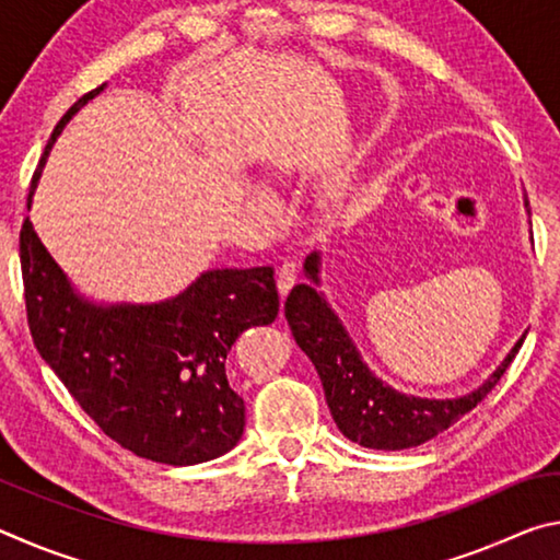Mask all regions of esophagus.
<instances>
[{
	"mask_svg": "<svg viewBox=\"0 0 560 560\" xmlns=\"http://www.w3.org/2000/svg\"><path fill=\"white\" fill-rule=\"evenodd\" d=\"M293 283H296V261L283 259L279 271H277V287L281 293H289Z\"/></svg>",
	"mask_w": 560,
	"mask_h": 560,
	"instance_id": "esophagus-1",
	"label": "esophagus"
}]
</instances>
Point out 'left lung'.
I'll return each instance as SVG.
<instances>
[{"label":"left lung","instance_id":"1","mask_svg":"<svg viewBox=\"0 0 560 560\" xmlns=\"http://www.w3.org/2000/svg\"><path fill=\"white\" fill-rule=\"evenodd\" d=\"M306 273L318 281L316 252L308 254ZM283 314H287L299 348L316 365L338 430L348 440L373 450L417 447L459 422L471 407H477L494 390L526 338L524 336L511 348L499 371L471 395H464L459 400H417V397H405L390 390L371 375L343 326L338 324L334 311L326 306L314 287L308 283L293 287Z\"/></svg>","mask_w":560,"mask_h":560}]
</instances>
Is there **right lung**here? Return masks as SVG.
Returning <instances> with one entry per match:
<instances>
[{
    "label": "right lung",
    "instance_id": "obj_1",
    "mask_svg": "<svg viewBox=\"0 0 560 560\" xmlns=\"http://www.w3.org/2000/svg\"><path fill=\"white\" fill-rule=\"evenodd\" d=\"M89 91L56 122V136ZM26 320L34 346L93 422L138 457L197 464L220 457L244 432V400L224 360L242 330L279 316L273 267L214 269L155 306H91L79 299L26 217L19 232Z\"/></svg>",
    "mask_w": 560,
    "mask_h": 560
}]
</instances>
